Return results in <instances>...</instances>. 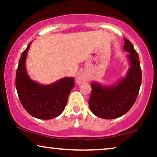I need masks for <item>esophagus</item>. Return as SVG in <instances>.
Wrapping results in <instances>:
<instances>
[{"mask_svg":"<svg viewBox=\"0 0 157 157\" xmlns=\"http://www.w3.org/2000/svg\"><path fill=\"white\" fill-rule=\"evenodd\" d=\"M87 80V78L84 76L83 74H79L76 77V82L78 84H80V83L84 82Z\"/></svg>","mask_w":157,"mask_h":157,"instance_id":"obj_1","label":"esophagus"}]
</instances>
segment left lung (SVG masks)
I'll use <instances>...</instances> for the list:
<instances>
[{"label": "left lung", "mask_w": 157, "mask_h": 157, "mask_svg": "<svg viewBox=\"0 0 157 157\" xmlns=\"http://www.w3.org/2000/svg\"><path fill=\"white\" fill-rule=\"evenodd\" d=\"M124 40V51L129 53L130 68L125 78L117 84L103 86L92 83L89 100V108L96 117L105 119H117L130 110L136 101L141 84V69L138 53L132 43Z\"/></svg>", "instance_id": "8db88e82"}]
</instances>
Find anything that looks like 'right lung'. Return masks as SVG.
<instances>
[{
  "instance_id": "1",
  "label": "right lung",
  "mask_w": 157,
  "mask_h": 157,
  "mask_svg": "<svg viewBox=\"0 0 157 157\" xmlns=\"http://www.w3.org/2000/svg\"><path fill=\"white\" fill-rule=\"evenodd\" d=\"M31 42L21 54L16 75V86L23 108L32 117L52 119L63 112L74 87V78H63L50 85L31 80L25 69V59Z\"/></svg>"
}]
</instances>
